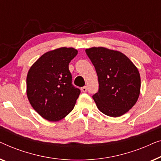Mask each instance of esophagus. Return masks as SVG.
<instances>
[{
  "mask_svg": "<svg viewBox=\"0 0 161 161\" xmlns=\"http://www.w3.org/2000/svg\"><path fill=\"white\" fill-rule=\"evenodd\" d=\"M81 90L83 92H87V87H86V86H85V87H82L81 88Z\"/></svg>",
  "mask_w": 161,
  "mask_h": 161,
  "instance_id": "obj_1",
  "label": "esophagus"
}]
</instances>
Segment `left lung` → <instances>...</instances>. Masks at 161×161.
I'll return each mask as SVG.
<instances>
[{"mask_svg": "<svg viewBox=\"0 0 161 161\" xmlns=\"http://www.w3.org/2000/svg\"><path fill=\"white\" fill-rule=\"evenodd\" d=\"M85 52L98 75V92L92 96L97 107L109 117L125 114L139 96L141 79L137 68L120 52L104 47Z\"/></svg>", "mask_w": 161, "mask_h": 161, "instance_id": "obj_1", "label": "left lung"}]
</instances>
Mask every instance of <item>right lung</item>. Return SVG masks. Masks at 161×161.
<instances>
[{
    "label": "right lung",
    "mask_w": 161,
    "mask_h": 161,
    "mask_svg": "<svg viewBox=\"0 0 161 161\" xmlns=\"http://www.w3.org/2000/svg\"><path fill=\"white\" fill-rule=\"evenodd\" d=\"M78 52L61 47L41 56L27 75V96L32 107L49 121L55 122L73 110L80 90L72 85L69 64Z\"/></svg>",
    "instance_id": "obj_1"
}]
</instances>
